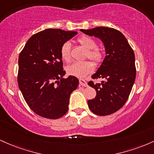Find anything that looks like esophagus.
<instances>
[{
    "mask_svg": "<svg viewBox=\"0 0 154 154\" xmlns=\"http://www.w3.org/2000/svg\"><path fill=\"white\" fill-rule=\"evenodd\" d=\"M79 84H80V85L82 86H87V83H86V81L84 80V79H79Z\"/></svg>",
    "mask_w": 154,
    "mask_h": 154,
    "instance_id": "esophagus-1",
    "label": "esophagus"
}]
</instances>
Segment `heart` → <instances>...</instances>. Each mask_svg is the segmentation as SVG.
Listing matches in <instances>:
<instances>
[{
  "instance_id": "1",
  "label": "heart",
  "mask_w": 154,
  "mask_h": 154,
  "mask_svg": "<svg viewBox=\"0 0 154 154\" xmlns=\"http://www.w3.org/2000/svg\"><path fill=\"white\" fill-rule=\"evenodd\" d=\"M83 47L87 50L86 54V57H89L95 63H98L103 60V52L101 50L97 48V42L91 37L83 35L78 39ZM60 55L64 61L70 62L71 60V49L70 44L65 42L60 49ZM94 69V65L90 61L75 62L66 67V72L68 75L75 77H84L91 72Z\"/></svg>"
}]
</instances>
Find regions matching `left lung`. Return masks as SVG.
Instances as JSON below:
<instances>
[{
	"label": "left lung",
	"mask_w": 154,
	"mask_h": 154,
	"mask_svg": "<svg viewBox=\"0 0 154 154\" xmlns=\"http://www.w3.org/2000/svg\"><path fill=\"white\" fill-rule=\"evenodd\" d=\"M84 34L94 36L103 41L106 56L93 79H103L101 84L88 83L96 90L94 99L88 100L92 113L107 116L115 113L125 104L135 81L134 53L120 31L107 27L80 30Z\"/></svg>",
	"instance_id": "left-lung-1"
}]
</instances>
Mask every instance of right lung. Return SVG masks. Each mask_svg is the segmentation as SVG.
Returning <instances> with one entry per match:
<instances>
[{"label":"right lung","instance_id":"add662e5","mask_svg":"<svg viewBox=\"0 0 154 154\" xmlns=\"http://www.w3.org/2000/svg\"><path fill=\"white\" fill-rule=\"evenodd\" d=\"M77 34L75 31L46 29L32 35L19 56V88L34 113L57 119L68 110L69 99L76 89L79 79L65 71L60 55L63 44Z\"/></svg>","mask_w":154,"mask_h":154}]
</instances>
